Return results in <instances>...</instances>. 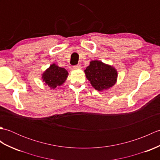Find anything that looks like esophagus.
Returning a JSON list of instances; mask_svg holds the SVG:
<instances>
[{
    "label": "esophagus",
    "instance_id": "1",
    "mask_svg": "<svg viewBox=\"0 0 160 160\" xmlns=\"http://www.w3.org/2000/svg\"><path fill=\"white\" fill-rule=\"evenodd\" d=\"M73 69H80V68H81L80 64H76V65L73 66Z\"/></svg>",
    "mask_w": 160,
    "mask_h": 160
}]
</instances>
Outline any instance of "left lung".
I'll return each instance as SVG.
<instances>
[{
	"mask_svg": "<svg viewBox=\"0 0 160 160\" xmlns=\"http://www.w3.org/2000/svg\"><path fill=\"white\" fill-rule=\"evenodd\" d=\"M86 77L95 89L98 91L107 89L116 82L118 73L113 67L93 60L84 70Z\"/></svg>",
	"mask_w": 160,
	"mask_h": 160,
	"instance_id": "8db88e82",
	"label": "left lung"
}]
</instances>
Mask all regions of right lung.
I'll list each match as a JSON object with an SVG mask.
<instances>
[{"instance_id": "add662e5", "label": "right lung", "mask_w": 160, "mask_h": 160, "mask_svg": "<svg viewBox=\"0 0 160 160\" xmlns=\"http://www.w3.org/2000/svg\"><path fill=\"white\" fill-rule=\"evenodd\" d=\"M67 75L68 72L65 69L53 64L42 74V79L50 88L55 89L58 86H60L64 82Z\"/></svg>"}]
</instances>
